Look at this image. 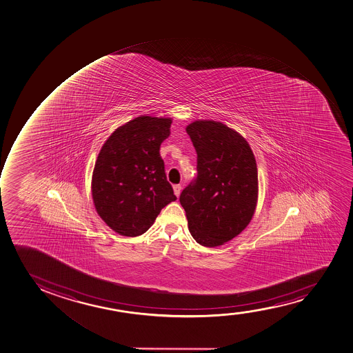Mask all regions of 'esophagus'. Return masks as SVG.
Wrapping results in <instances>:
<instances>
[{"label":"esophagus","mask_w":353,"mask_h":353,"mask_svg":"<svg viewBox=\"0 0 353 353\" xmlns=\"http://www.w3.org/2000/svg\"><path fill=\"white\" fill-rule=\"evenodd\" d=\"M181 190H182V186L179 185V184H176L174 185V192L177 197H179V194H181Z\"/></svg>","instance_id":"1"}]
</instances>
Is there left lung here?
I'll use <instances>...</instances> for the list:
<instances>
[{
  "label": "left lung",
  "mask_w": 353,
  "mask_h": 353,
  "mask_svg": "<svg viewBox=\"0 0 353 353\" xmlns=\"http://www.w3.org/2000/svg\"><path fill=\"white\" fill-rule=\"evenodd\" d=\"M185 129L197 151L199 176L179 202L194 241L216 248L237 237L254 217L256 159L248 141L222 122L197 119Z\"/></svg>",
  "instance_id": "1"
}]
</instances>
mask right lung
Segmentation results:
<instances>
[{
	"mask_svg": "<svg viewBox=\"0 0 353 353\" xmlns=\"http://www.w3.org/2000/svg\"><path fill=\"white\" fill-rule=\"evenodd\" d=\"M172 119L141 115L104 142L92 171L96 212L111 230L136 237L149 230L164 206L176 201L159 148Z\"/></svg>",
	"mask_w": 353,
	"mask_h": 353,
	"instance_id": "right-lung-1",
	"label": "right lung"
}]
</instances>
